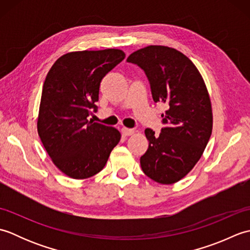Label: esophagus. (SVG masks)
Segmentation results:
<instances>
[{
	"mask_svg": "<svg viewBox=\"0 0 250 250\" xmlns=\"http://www.w3.org/2000/svg\"><path fill=\"white\" fill-rule=\"evenodd\" d=\"M121 133L124 136H130L132 134H134V130L133 129H128V128H122Z\"/></svg>",
	"mask_w": 250,
	"mask_h": 250,
	"instance_id": "34e87169",
	"label": "esophagus"
}]
</instances>
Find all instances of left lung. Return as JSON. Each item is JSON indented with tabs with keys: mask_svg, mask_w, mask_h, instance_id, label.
Returning <instances> with one entry per match:
<instances>
[{
	"mask_svg": "<svg viewBox=\"0 0 250 250\" xmlns=\"http://www.w3.org/2000/svg\"><path fill=\"white\" fill-rule=\"evenodd\" d=\"M128 62L142 67L152 99L164 103L159 134L145 130L148 149L143 172L155 182L172 185L187 175L204 152L213 130V110L203 77L188 57L172 47L150 45L131 54Z\"/></svg>",
	"mask_w": 250,
	"mask_h": 250,
	"instance_id": "obj_1",
	"label": "left lung"
}]
</instances>
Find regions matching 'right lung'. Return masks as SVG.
<instances>
[{
    "label": "right lung",
    "instance_id": "right-lung-1",
    "mask_svg": "<svg viewBox=\"0 0 250 250\" xmlns=\"http://www.w3.org/2000/svg\"><path fill=\"white\" fill-rule=\"evenodd\" d=\"M120 49L72 51L51 66L42 91L37 133L66 176L86 179L103 169L121 134L88 117L97 110L103 77L125 59Z\"/></svg>",
    "mask_w": 250,
    "mask_h": 250
}]
</instances>
